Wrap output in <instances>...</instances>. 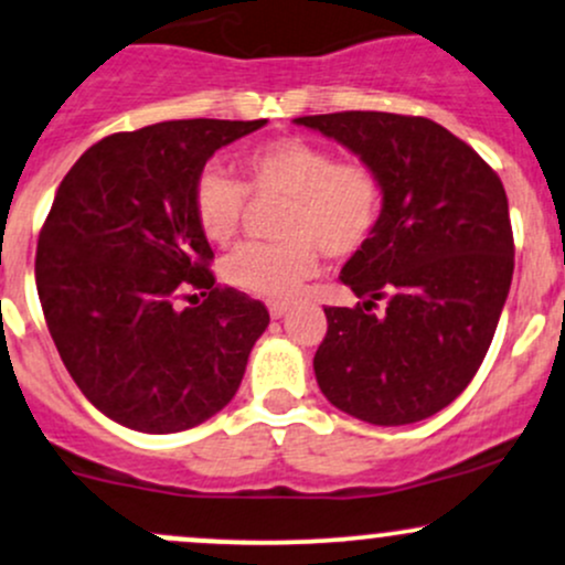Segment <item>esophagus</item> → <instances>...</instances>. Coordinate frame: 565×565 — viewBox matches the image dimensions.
<instances>
[{"label": "esophagus", "instance_id": "obj_1", "mask_svg": "<svg viewBox=\"0 0 565 565\" xmlns=\"http://www.w3.org/2000/svg\"><path fill=\"white\" fill-rule=\"evenodd\" d=\"M268 311H270L273 319H281V316L287 313L289 308H287V302H270V306H268Z\"/></svg>", "mask_w": 565, "mask_h": 565}]
</instances>
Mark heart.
Returning a JSON list of instances; mask_svg holds the SVG:
<instances>
[{"label": "heart", "instance_id": "heart-1", "mask_svg": "<svg viewBox=\"0 0 565 565\" xmlns=\"http://www.w3.org/2000/svg\"><path fill=\"white\" fill-rule=\"evenodd\" d=\"M246 182L254 192L287 195L276 244L238 246L225 259V278L241 292L265 300H287L319 268L321 246L351 254L381 220L383 190L362 160H334L327 147L308 139H273L244 158ZM246 188L220 166H206L195 182V214L206 238L227 244L238 233Z\"/></svg>", "mask_w": 565, "mask_h": 565}]
</instances>
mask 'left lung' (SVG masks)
Segmentation results:
<instances>
[{"mask_svg": "<svg viewBox=\"0 0 565 565\" xmlns=\"http://www.w3.org/2000/svg\"><path fill=\"white\" fill-rule=\"evenodd\" d=\"M375 171L373 235L340 281L356 308H324L313 356L321 394L375 426L448 407L486 359L510 295L514 244L501 179L472 147L426 117L334 111L297 117ZM383 299L387 308L372 311Z\"/></svg>", "mask_w": 565, "mask_h": 565, "instance_id": "obj_1", "label": "left lung"}]
</instances>
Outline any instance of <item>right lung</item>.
<instances>
[{
	"label": "right lung",
	"instance_id": "right-lung-1",
	"mask_svg": "<svg viewBox=\"0 0 565 565\" xmlns=\"http://www.w3.org/2000/svg\"><path fill=\"white\" fill-rule=\"evenodd\" d=\"M268 120H169L93 145L61 182L34 278L79 392L145 434L192 429L233 399L268 308L214 287L195 214L206 160ZM201 288V307L178 302ZM195 297V295H192Z\"/></svg>",
	"mask_w": 565,
	"mask_h": 565
}]
</instances>
